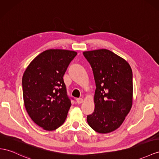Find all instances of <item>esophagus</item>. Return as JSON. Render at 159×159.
<instances>
[{
	"mask_svg": "<svg viewBox=\"0 0 159 159\" xmlns=\"http://www.w3.org/2000/svg\"><path fill=\"white\" fill-rule=\"evenodd\" d=\"M76 101L79 104H80L83 102V98H78V99H76Z\"/></svg>",
	"mask_w": 159,
	"mask_h": 159,
	"instance_id": "esophagus-1",
	"label": "esophagus"
}]
</instances>
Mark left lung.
Returning <instances> with one entry per match:
<instances>
[{"label":"left lung","mask_w":159,"mask_h":159,"mask_svg":"<svg viewBox=\"0 0 159 159\" xmlns=\"http://www.w3.org/2000/svg\"><path fill=\"white\" fill-rule=\"evenodd\" d=\"M96 84L95 110L87 122L95 132L107 134L123 123L132 106V71L128 62L106 49L83 52Z\"/></svg>","instance_id":"left-lung-1"}]
</instances>
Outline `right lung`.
<instances>
[{"mask_svg": "<svg viewBox=\"0 0 159 159\" xmlns=\"http://www.w3.org/2000/svg\"><path fill=\"white\" fill-rule=\"evenodd\" d=\"M77 52L50 49L31 61L22 78L24 105L31 119L52 131L66 120L71 106L63 76Z\"/></svg>", "mask_w": 159, "mask_h": 159, "instance_id": "add662e5", "label": "right lung"}]
</instances>
